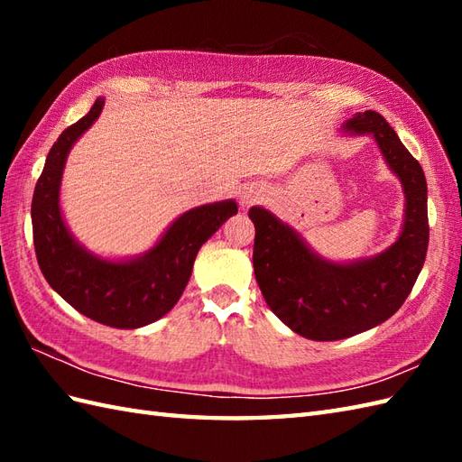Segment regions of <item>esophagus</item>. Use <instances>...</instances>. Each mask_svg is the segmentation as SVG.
Wrapping results in <instances>:
<instances>
[{"label": "esophagus", "mask_w": 462, "mask_h": 462, "mask_svg": "<svg viewBox=\"0 0 462 462\" xmlns=\"http://www.w3.org/2000/svg\"><path fill=\"white\" fill-rule=\"evenodd\" d=\"M262 190H254V189H246L242 192V204L244 206H250V204H254V202H258L260 199H262Z\"/></svg>", "instance_id": "1"}]
</instances>
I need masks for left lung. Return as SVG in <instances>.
Here are the masks:
<instances>
[{
  "label": "left lung",
  "instance_id": "8db88e82",
  "mask_svg": "<svg viewBox=\"0 0 462 462\" xmlns=\"http://www.w3.org/2000/svg\"><path fill=\"white\" fill-rule=\"evenodd\" d=\"M347 134H371L405 192V220L395 244L367 260L336 263L318 256L300 234L260 206L254 273L270 310L301 337L336 341L379 326L403 306L429 246L427 180L397 133L375 111L353 115Z\"/></svg>",
  "mask_w": 462,
  "mask_h": 462
}]
</instances>
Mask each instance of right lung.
<instances>
[{
  "instance_id": "right-lung-1",
  "label": "right lung",
  "mask_w": 462,
  "mask_h": 462,
  "mask_svg": "<svg viewBox=\"0 0 462 462\" xmlns=\"http://www.w3.org/2000/svg\"><path fill=\"white\" fill-rule=\"evenodd\" d=\"M97 99L83 119L59 134L47 154L32 202L37 263L49 286L83 316L116 329H134L166 316L179 301L202 244L238 212L234 200L199 206L179 216L143 256L105 260L85 250L65 226L59 189L67 154L99 119Z\"/></svg>"
}]
</instances>
